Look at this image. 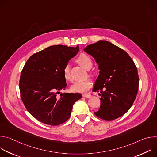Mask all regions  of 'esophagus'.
<instances>
[{
	"label": "esophagus",
	"mask_w": 157,
	"mask_h": 157,
	"mask_svg": "<svg viewBox=\"0 0 157 157\" xmlns=\"http://www.w3.org/2000/svg\"><path fill=\"white\" fill-rule=\"evenodd\" d=\"M82 96L86 98H91V94H83Z\"/></svg>",
	"instance_id": "obj_1"
}]
</instances>
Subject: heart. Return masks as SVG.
I'll list each match as a JSON object with an SVG mask.
<instances>
[{"mask_svg": "<svg viewBox=\"0 0 157 157\" xmlns=\"http://www.w3.org/2000/svg\"><path fill=\"white\" fill-rule=\"evenodd\" d=\"M78 62L80 65H81L83 68L86 70H89L92 66L93 62L88 55L86 54H81L77 59ZM63 74L64 79L67 81H70L71 79V73H70V67L68 64L64 66L63 70ZM92 86V82L89 80L84 81H78L75 82L71 86V90L74 93H84L87 92Z\"/></svg>", "mask_w": 157, "mask_h": 157, "instance_id": "obj_1", "label": "heart"}]
</instances>
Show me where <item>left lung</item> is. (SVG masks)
Returning <instances> with one entry per match:
<instances>
[{"label": "left lung", "instance_id": "8db88e82", "mask_svg": "<svg viewBox=\"0 0 157 157\" xmlns=\"http://www.w3.org/2000/svg\"><path fill=\"white\" fill-rule=\"evenodd\" d=\"M84 50L95 59L100 70L93 91L100 92L101 105L94 114L105 121L117 119L136 98L139 81L137 67L124 50L107 41H98Z\"/></svg>", "mask_w": 157, "mask_h": 157}]
</instances>
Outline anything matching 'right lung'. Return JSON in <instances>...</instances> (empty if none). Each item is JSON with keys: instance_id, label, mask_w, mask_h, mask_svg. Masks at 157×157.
<instances>
[{"instance_id": "obj_1", "label": "right lung", "mask_w": 157, "mask_h": 157, "mask_svg": "<svg viewBox=\"0 0 157 157\" xmlns=\"http://www.w3.org/2000/svg\"><path fill=\"white\" fill-rule=\"evenodd\" d=\"M78 52V45H54L32 55L26 62L20 75V96L29 113L40 122L53 126L64 123L81 98L79 93L57 96L67 85L63 68Z\"/></svg>"}]
</instances>
